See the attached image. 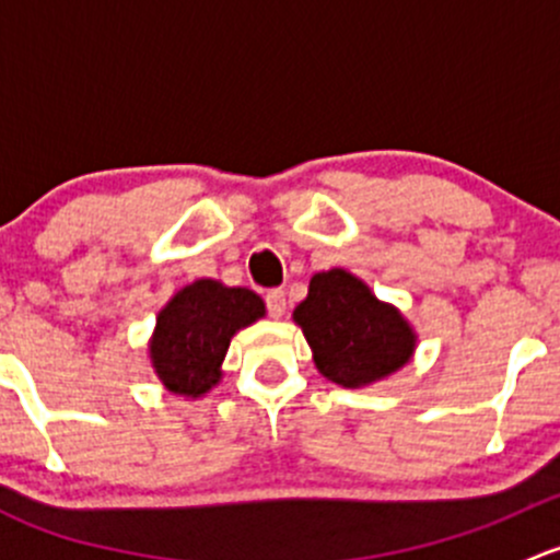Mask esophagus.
<instances>
[{"label": "esophagus", "instance_id": "34e87169", "mask_svg": "<svg viewBox=\"0 0 560 560\" xmlns=\"http://www.w3.org/2000/svg\"><path fill=\"white\" fill-rule=\"evenodd\" d=\"M267 310L275 320L282 318V315H285V291H280V288L269 291L267 293Z\"/></svg>", "mask_w": 560, "mask_h": 560}]
</instances>
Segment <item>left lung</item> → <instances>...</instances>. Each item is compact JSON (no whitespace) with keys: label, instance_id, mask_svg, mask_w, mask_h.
<instances>
[{"label":"left lung","instance_id":"obj_1","mask_svg":"<svg viewBox=\"0 0 560 560\" xmlns=\"http://www.w3.org/2000/svg\"><path fill=\"white\" fill-rule=\"evenodd\" d=\"M315 369L342 388H369L409 364L418 334L396 304L374 296L348 269L315 272L293 310Z\"/></svg>","mask_w":560,"mask_h":560}]
</instances>
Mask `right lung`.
<instances>
[{
    "mask_svg": "<svg viewBox=\"0 0 560 560\" xmlns=\"http://www.w3.org/2000/svg\"><path fill=\"white\" fill-rule=\"evenodd\" d=\"M267 315L256 291L199 278L183 285L155 315L148 339L153 374L170 394L199 399L223 377L232 337Z\"/></svg>",
    "mask_w": 560,
    "mask_h": 560,
    "instance_id": "1",
    "label": "right lung"
}]
</instances>
